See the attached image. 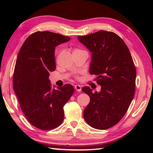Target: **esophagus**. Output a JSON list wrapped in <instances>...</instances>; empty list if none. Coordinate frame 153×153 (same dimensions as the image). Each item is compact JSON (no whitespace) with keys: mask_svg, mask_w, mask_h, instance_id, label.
Segmentation results:
<instances>
[{"mask_svg":"<svg viewBox=\"0 0 153 153\" xmlns=\"http://www.w3.org/2000/svg\"><path fill=\"white\" fill-rule=\"evenodd\" d=\"M75 89H76L77 91H82V87H81L79 85H75Z\"/></svg>","mask_w":153,"mask_h":153,"instance_id":"1","label":"esophagus"}]
</instances>
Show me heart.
I'll use <instances>...</instances> for the list:
<instances>
[{
	"label": "heart",
	"mask_w": 153,
	"mask_h": 153,
	"mask_svg": "<svg viewBox=\"0 0 153 153\" xmlns=\"http://www.w3.org/2000/svg\"><path fill=\"white\" fill-rule=\"evenodd\" d=\"M74 51H80V50H79V49H75Z\"/></svg>",
	"instance_id": "b5f03b06"
}]
</instances>
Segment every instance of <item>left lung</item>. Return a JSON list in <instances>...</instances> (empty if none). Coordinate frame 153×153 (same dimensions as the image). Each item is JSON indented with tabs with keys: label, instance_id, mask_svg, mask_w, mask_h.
<instances>
[{
	"label": "left lung",
	"instance_id": "obj_1",
	"mask_svg": "<svg viewBox=\"0 0 153 153\" xmlns=\"http://www.w3.org/2000/svg\"><path fill=\"white\" fill-rule=\"evenodd\" d=\"M78 40L92 53L89 73L97 76L99 93L82 88L90 97L84 110L86 122L97 129H106L125 115L135 91L136 70L130 52L122 39L111 31L100 30Z\"/></svg>",
	"mask_w": 153,
	"mask_h": 153
}]
</instances>
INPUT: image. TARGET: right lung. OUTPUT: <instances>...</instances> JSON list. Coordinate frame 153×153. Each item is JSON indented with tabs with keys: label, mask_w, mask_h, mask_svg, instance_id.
<instances>
[{
	"label": "right lung",
	"mask_w": 153,
	"mask_h": 153,
	"mask_svg": "<svg viewBox=\"0 0 153 153\" xmlns=\"http://www.w3.org/2000/svg\"><path fill=\"white\" fill-rule=\"evenodd\" d=\"M70 40L53 32L36 31L24 41L16 59L13 89L25 118L42 130L62 123L64 106L74 92L70 84L52 90L48 79L50 71L56 69L55 47Z\"/></svg>",
	"instance_id": "1"
}]
</instances>
